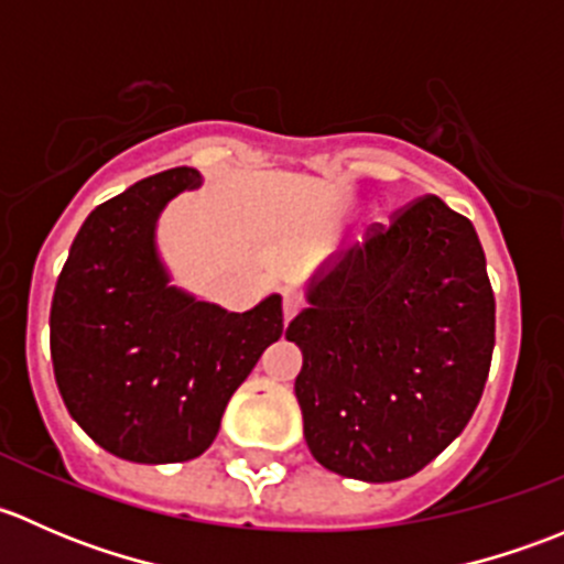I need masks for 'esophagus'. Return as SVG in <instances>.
<instances>
[{"label":"esophagus","mask_w":564,"mask_h":564,"mask_svg":"<svg viewBox=\"0 0 564 564\" xmlns=\"http://www.w3.org/2000/svg\"><path fill=\"white\" fill-rule=\"evenodd\" d=\"M303 311V297L297 292H283V322H292Z\"/></svg>","instance_id":"34e87169"}]
</instances>
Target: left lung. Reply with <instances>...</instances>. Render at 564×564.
Wrapping results in <instances>:
<instances>
[{"label": "left lung", "instance_id": "8db88e82", "mask_svg": "<svg viewBox=\"0 0 564 564\" xmlns=\"http://www.w3.org/2000/svg\"><path fill=\"white\" fill-rule=\"evenodd\" d=\"M286 338L308 451L366 482L412 477L466 429L494 351V292L477 231L425 196L318 264Z\"/></svg>", "mask_w": 564, "mask_h": 564}]
</instances>
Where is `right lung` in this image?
<instances>
[{
  "label": "right lung",
  "mask_w": 564,
  "mask_h": 564,
  "mask_svg": "<svg viewBox=\"0 0 564 564\" xmlns=\"http://www.w3.org/2000/svg\"><path fill=\"white\" fill-rule=\"evenodd\" d=\"M196 169H169L95 207L51 303V360L70 417L111 456L180 464L218 436L226 403L283 333L281 294L246 314L172 286L158 218Z\"/></svg>",
  "instance_id": "1"
}]
</instances>
